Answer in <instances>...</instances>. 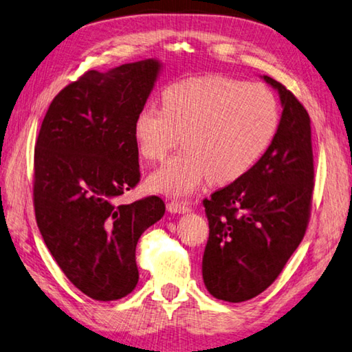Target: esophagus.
<instances>
[{
    "mask_svg": "<svg viewBox=\"0 0 352 352\" xmlns=\"http://www.w3.org/2000/svg\"><path fill=\"white\" fill-rule=\"evenodd\" d=\"M166 210L170 213H188L192 210V207H190L188 202H184V201H170L168 204H166Z\"/></svg>",
    "mask_w": 352,
    "mask_h": 352,
    "instance_id": "esophagus-1",
    "label": "esophagus"
}]
</instances>
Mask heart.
Instances as JSON below:
<instances>
[{"mask_svg": "<svg viewBox=\"0 0 352 352\" xmlns=\"http://www.w3.org/2000/svg\"><path fill=\"white\" fill-rule=\"evenodd\" d=\"M280 107L264 85L226 76L181 80L160 94V108L145 104L134 117L133 135L142 157L162 162L186 146L150 186L160 193L187 196L208 177L217 184L241 179L272 144Z\"/></svg>", "mask_w": 352, "mask_h": 352, "instance_id": "obj_1", "label": "heart"}]
</instances>
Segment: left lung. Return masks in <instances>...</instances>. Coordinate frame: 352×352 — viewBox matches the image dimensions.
Segmentation results:
<instances>
[{
	"label": "left lung",
	"mask_w": 352,
	"mask_h": 352,
	"mask_svg": "<svg viewBox=\"0 0 352 352\" xmlns=\"http://www.w3.org/2000/svg\"><path fill=\"white\" fill-rule=\"evenodd\" d=\"M283 114L254 168L204 199L208 239L202 278L214 298L241 303L278 278L311 218L314 154L306 108L276 80Z\"/></svg>",
	"instance_id": "obj_1"
}]
</instances>
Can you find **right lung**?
Here are the masks:
<instances>
[{
	"mask_svg": "<svg viewBox=\"0 0 352 352\" xmlns=\"http://www.w3.org/2000/svg\"><path fill=\"white\" fill-rule=\"evenodd\" d=\"M159 69L150 58L85 72L54 97L36 138V226L67 280L92 300L133 291L135 245L165 213L159 196L117 202L140 181L133 123Z\"/></svg>",
	"mask_w": 352,
	"mask_h": 352,
	"instance_id": "add662e5",
	"label": "right lung"
}]
</instances>
